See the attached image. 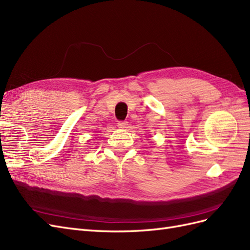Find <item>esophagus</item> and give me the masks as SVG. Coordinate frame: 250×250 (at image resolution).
<instances>
[{
	"label": "esophagus",
	"instance_id": "1",
	"mask_svg": "<svg viewBox=\"0 0 250 250\" xmlns=\"http://www.w3.org/2000/svg\"><path fill=\"white\" fill-rule=\"evenodd\" d=\"M127 125H128V124H127L126 121H121V122L118 123V127H119V128H126Z\"/></svg>",
	"mask_w": 250,
	"mask_h": 250
}]
</instances>
